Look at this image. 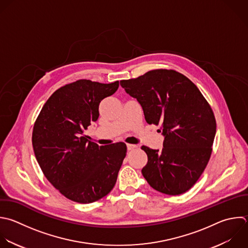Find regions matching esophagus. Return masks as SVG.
<instances>
[{
	"label": "esophagus",
	"mask_w": 248,
	"mask_h": 248,
	"mask_svg": "<svg viewBox=\"0 0 248 248\" xmlns=\"http://www.w3.org/2000/svg\"><path fill=\"white\" fill-rule=\"evenodd\" d=\"M138 146L136 145V144H127V149L130 151V150H133V149H135V148H137Z\"/></svg>",
	"instance_id": "esophagus-1"
}]
</instances>
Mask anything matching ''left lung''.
<instances>
[{"instance_id": "obj_1", "label": "left lung", "mask_w": 248, "mask_h": 248, "mask_svg": "<svg viewBox=\"0 0 248 248\" xmlns=\"http://www.w3.org/2000/svg\"><path fill=\"white\" fill-rule=\"evenodd\" d=\"M120 85L140 104L148 124L161 125L164 136L161 151L141 146L148 158L143 177L161 193H185L211 155L216 121L210 106L189 78L172 70H153Z\"/></svg>"}]
</instances>
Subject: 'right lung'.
<instances>
[{"instance_id": "1", "label": "right lung", "mask_w": 248, "mask_h": 248, "mask_svg": "<svg viewBox=\"0 0 248 248\" xmlns=\"http://www.w3.org/2000/svg\"><path fill=\"white\" fill-rule=\"evenodd\" d=\"M119 81L105 84L80 79L56 90L43 107L33 129L36 159L47 180L69 200L90 203L114 187L127 146H105L83 132L98 120L102 100L116 92Z\"/></svg>"}]
</instances>
